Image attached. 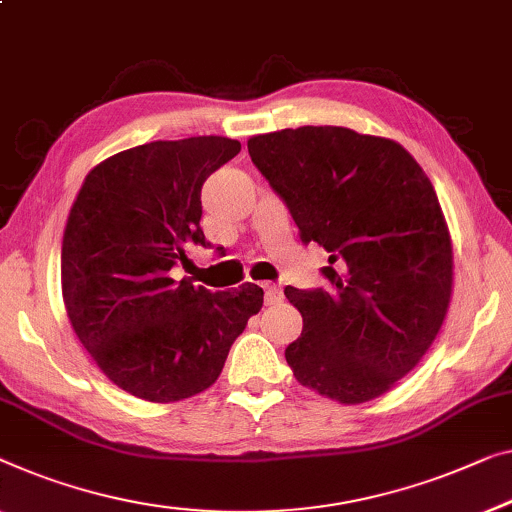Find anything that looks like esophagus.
Masks as SVG:
<instances>
[{"label":"esophagus","mask_w":512,"mask_h":512,"mask_svg":"<svg viewBox=\"0 0 512 512\" xmlns=\"http://www.w3.org/2000/svg\"><path fill=\"white\" fill-rule=\"evenodd\" d=\"M263 291H265V305H277V302L284 300V295H281L279 286H274V284H265V286H263Z\"/></svg>","instance_id":"obj_1"}]
</instances>
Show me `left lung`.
<instances>
[{"mask_svg":"<svg viewBox=\"0 0 512 512\" xmlns=\"http://www.w3.org/2000/svg\"><path fill=\"white\" fill-rule=\"evenodd\" d=\"M300 238L328 251V286L284 295L302 314L286 348L298 383L339 404L381 397L429 351L453 295V240L436 191L390 138L300 127L247 140Z\"/></svg>","mask_w":512,"mask_h":512,"instance_id":"8db88e82","label":"left lung"}]
</instances>
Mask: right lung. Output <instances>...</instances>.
<instances>
[{"instance_id":"right-lung-1","label":"right lung","mask_w":512,"mask_h":512,"mask_svg":"<svg viewBox=\"0 0 512 512\" xmlns=\"http://www.w3.org/2000/svg\"><path fill=\"white\" fill-rule=\"evenodd\" d=\"M240 152L194 136L117 152L87 173L62 240V298L96 367L129 395L170 404L219 379L228 351L263 307V288L210 293L173 279L205 247L201 189Z\"/></svg>"}]
</instances>
